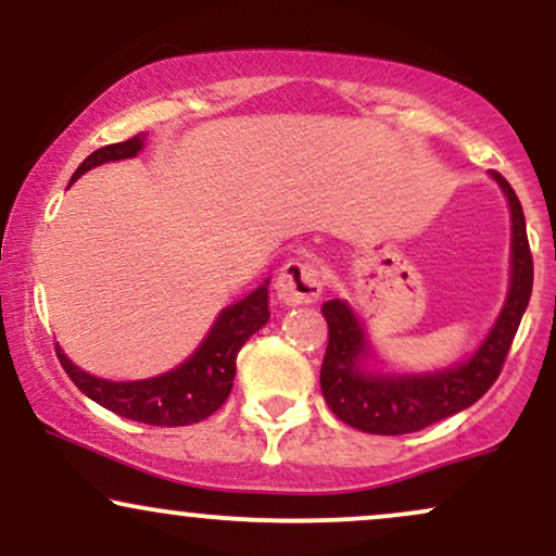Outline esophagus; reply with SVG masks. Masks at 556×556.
Returning <instances> with one entry per match:
<instances>
[{
    "label": "esophagus",
    "instance_id": "1",
    "mask_svg": "<svg viewBox=\"0 0 556 556\" xmlns=\"http://www.w3.org/2000/svg\"><path fill=\"white\" fill-rule=\"evenodd\" d=\"M324 292V274L305 258L287 261L277 277V295L290 305L316 303Z\"/></svg>",
    "mask_w": 556,
    "mask_h": 556
}]
</instances>
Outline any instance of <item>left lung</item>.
Masks as SVG:
<instances>
[{"instance_id": "1", "label": "left lung", "mask_w": 556, "mask_h": 556, "mask_svg": "<svg viewBox=\"0 0 556 556\" xmlns=\"http://www.w3.org/2000/svg\"><path fill=\"white\" fill-rule=\"evenodd\" d=\"M491 175L502 185L513 212V282L494 329L468 363L426 376L366 374L358 368V355L368 350L358 318L342 300H327L321 305L329 327L321 363V394L331 413L353 429L381 437L420 431L470 407L500 379L531 300L533 256L518 195L500 172L491 169Z\"/></svg>"}]
</instances>
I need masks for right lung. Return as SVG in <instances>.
I'll return each mask as SVG.
<instances>
[{
  "mask_svg": "<svg viewBox=\"0 0 556 556\" xmlns=\"http://www.w3.org/2000/svg\"><path fill=\"white\" fill-rule=\"evenodd\" d=\"M140 149H143V136H132L123 143L104 146V149L93 151L75 169L73 182L78 180L83 172L99 167L104 162H114V159L136 156ZM266 285H261L251 295L222 311L214 329L208 331L206 340L195 350L193 358L185 361L175 371L154 376V379H96V376L73 366V361L62 353L60 344H56V358H60L73 384L86 397L99 402L101 407L117 413V416L149 426L198 424V420L208 418L225 405L229 392H232L235 361H238L240 348L269 321V290H266Z\"/></svg>",
  "mask_w": 556,
  "mask_h": 556,
  "instance_id": "obj_1",
  "label": "right lung"
}]
</instances>
